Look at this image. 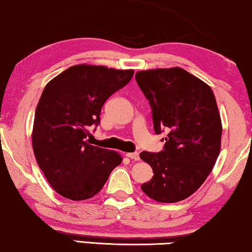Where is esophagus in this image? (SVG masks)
I'll use <instances>...</instances> for the list:
<instances>
[{
    "label": "esophagus",
    "instance_id": "1",
    "mask_svg": "<svg viewBox=\"0 0 252 252\" xmlns=\"http://www.w3.org/2000/svg\"><path fill=\"white\" fill-rule=\"evenodd\" d=\"M126 156L128 157V158H130V159H134V160H139L140 159V155H139V153H128V154H126Z\"/></svg>",
    "mask_w": 252,
    "mask_h": 252
}]
</instances>
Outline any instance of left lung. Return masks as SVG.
<instances>
[{
	"instance_id": "obj_1",
	"label": "left lung",
	"mask_w": 252,
	"mask_h": 252,
	"mask_svg": "<svg viewBox=\"0 0 252 252\" xmlns=\"http://www.w3.org/2000/svg\"><path fill=\"white\" fill-rule=\"evenodd\" d=\"M135 79L153 110L155 133L168 132L163 150L140 154L154 172L141 189L157 202H180L201 187L219 156L222 127L215 94L180 67L140 71Z\"/></svg>"
}]
</instances>
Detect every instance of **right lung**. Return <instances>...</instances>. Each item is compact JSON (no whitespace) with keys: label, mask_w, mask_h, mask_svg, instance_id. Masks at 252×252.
I'll return each mask as SVG.
<instances>
[{"label":"right lung","mask_w":252,"mask_h":252,"mask_svg":"<svg viewBox=\"0 0 252 252\" xmlns=\"http://www.w3.org/2000/svg\"><path fill=\"white\" fill-rule=\"evenodd\" d=\"M133 70L74 65L44 87L32 133L34 156L51 187L72 201L88 199L122 163L118 153L87 142L106 99L128 84Z\"/></svg>","instance_id":"add662e5"}]
</instances>
